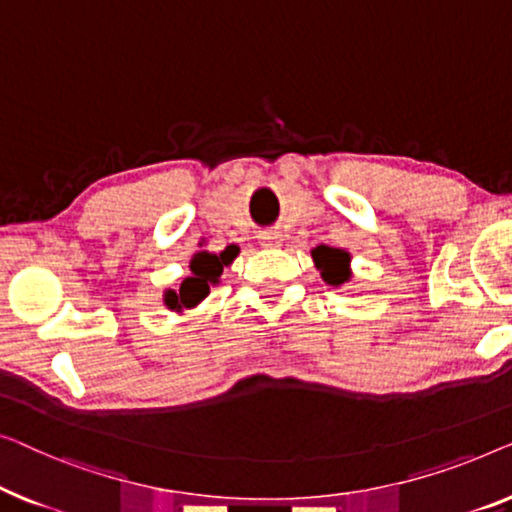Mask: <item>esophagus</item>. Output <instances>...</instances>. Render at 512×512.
<instances>
[{"label": "esophagus", "mask_w": 512, "mask_h": 512, "mask_svg": "<svg viewBox=\"0 0 512 512\" xmlns=\"http://www.w3.org/2000/svg\"><path fill=\"white\" fill-rule=\"evenodd\" d=\"M259 243H262L264 248H280V243H283V234L278 232V229H266V232L259 234Z\"/></svg>", "instance_id": "obj_1"}]
</instances>
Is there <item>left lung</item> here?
<instances>
[{"instance_id":"left-lung-1","label":"left lung","mask_w":512,"mask_h":512,"mask_svg":"<svg viewBox=\"0 0 512 512\" xmlns=\"http://www.w3.org/2000/svg\"><path fill=\"white\" fill-rule=\"evenodd\" d=\"M315 266L320 269V276L329 285H345L352 276L350 271V255L345 250H336L329 246H318L311 250Z\"/></svg>"}]
</instances>
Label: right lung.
<instances>
[{
	"mask_svg": "<svg viewBox=\"0 0 512 512\" xmlns=\"http://www.w3.org/2000/svg\"><path fill=\"white\" fill-rule=\"evenodd\" d=\"M236 253L239 250L225 248L220 255L208 253V250L194 255L190 259V276L183 280L178 290L164 292V306L174 313H183L185 308L199 306L208 297L211 287L220 283L222 269L234 262Z\"/></svg>",
	"mask_w": 512,
	"mask_h": 512,
	"instance_id": "add662e5",
	"label": "right lung"
}]
</instances>
